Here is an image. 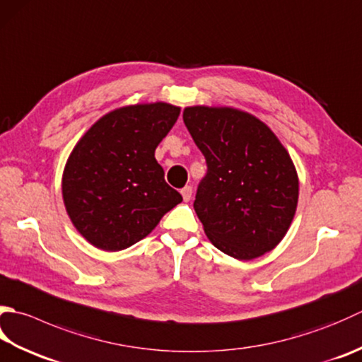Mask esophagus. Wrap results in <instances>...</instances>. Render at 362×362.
Listing matches in <instances>:
<instances>
[{
  "label": "esophagus",
  "instance_id": "esophagus-1",
  "mask_svg": "<svg viewBox=\"0 0 362 362\" xmlns=\"http://www.w3.org/2000/svg\"><path fill=\"white\" fill-rule=\"evenodd\" d=\"M180 193H182V197H183V201H185V202H188L189 199H191V193H193V188H191V187H185V188H182V191H180Z\"/></svg>",
  "mask_w": 362,
  "mask_h": 362
}]
</instances>
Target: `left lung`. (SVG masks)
<instances>
[{
	"mask_svg": "<svg viewBox=\"0 0 362 362\" xmlns=\"http://www.w3.org/2000/svg\"><path fill=\"white\" fill-rule=\"evenodd\" d=\"M183 122L207 160L193 204L205 235L238 260L274 250L298 205V174L287 148L265 122L232 106H187Z\"/></svg>",
	"mask_w": 362,
	"mask_h": 362,
	"instance_id": "left-lung-1",
	"label": "left lung"
}]
</instances>
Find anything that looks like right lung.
Here are the masks:
<instances>
[{"label": "right lung", "instance_id": "1", "mask_svg": "<svg viewBox=\"0 0 362 362\" xmlns=\"http://www.w3.org/2000/svg\"><path fill=\"white\" fill-rule=\"evenodd\" d=\"M180 106L134 103L106 112L83 134L62 173V199L75 229L97 250L138 243L182 202L165 182L155 148Z\"/></svg>", "mask_w": 362, "mask_h": 362}]
</instances>
